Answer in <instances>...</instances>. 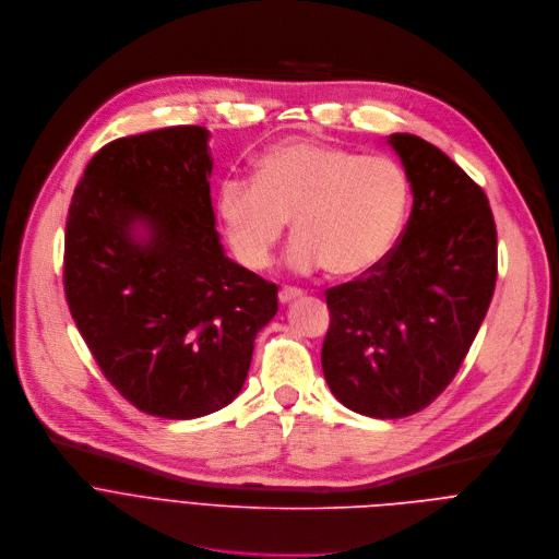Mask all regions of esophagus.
<instances>
[{
	"instance_id": "1",
	"label": "esophagus",
	"mask_w": 559,
	"mask_h": 559,
	"mask_svg": "<svg viewBox=\"0 0 559 559\" xmlns=\"http://www.w3.org/2000/svg\"><path fill=\"white\" fill-rule=\"evenodd\" d=\"M301 295H304V293H301L299 288H295V286H284L277 297H280L282 304H288V301H293V299H299Z\"/></svg>"
}]
</instances>
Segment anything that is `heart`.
<instances>
[{"mask_svg": "<svg viewBox=\"0 0 559 559\" xmlns=\"http://www.w3.org/2000/svg\"><path fill=\"white\" fill-rule=\"evenodd\" d=\"M407 206L409 178L394 158L310 139L273 145L255 158L253 176H225L215 191L227 240L253 271L271 262L290 217L293 271L366 273L392 249Z\"/></svg>", "mask_w": 559, "mask_h": 559, "instance_id": "1", "label": "heart"}]
</instances>
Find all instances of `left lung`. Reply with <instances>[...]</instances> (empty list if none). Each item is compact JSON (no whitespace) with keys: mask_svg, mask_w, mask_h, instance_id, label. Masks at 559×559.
I'll use <instances>...</instances> for the list:
<instances>
[{"mask_svg":"<svg viewBox=\"0 0 559 559\" xmlns=\"http://www.w3.org/2000/svg\"><path fill=\"white\" fill-rule=\"evenodd\" d=\"M412 185V213L388 255L325 290L321 368L330 392L372 418L425 409L452 383L498 277L489 200L448 154L412 134L388 141Z\"/></svg>","mask_w":559,"mask_h":559,"instance_id":"left-lung-1","label":"left lung"}]
</instances>
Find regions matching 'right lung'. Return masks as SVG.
<instances>
[{
	"label": "right lung",
	"mask_w": 559,
	"mask_h": 559,
	"mask_svg": "<svg viewBox=\"0 0 559 559\" xmlns=\"http://www.w3.org/2000/svg\"><path fill=\"white\" fill-rule=\"evenodd\" d=\"M206 139L174 126L103 145L66 222L63 288L83 342L126 401L174 420L240 394L277 312V286L222 251Z\"/></svg>",
	"instance_id": "add662e5"
}]
</instances>
